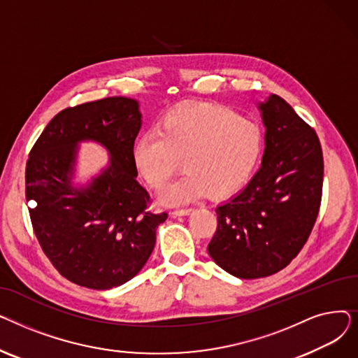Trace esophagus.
Masks as SVG:
<instances>
[{
    "label": "esophagus",
    "mask_w": 358,
    "mask_h": 358,
    "mask_svg": "<svg viewBox=\"0 0 358 358\" xmlns=\"http://www.w3.org/2000/svg\"><path fill=\"white\" fill-rule=\"evenodd\" d=\"M193 212V209H177V210H173L171 215L173 216H187L190 215Z\"/></svg>",
    "instance_id": "obj_1"
}]
</instances>
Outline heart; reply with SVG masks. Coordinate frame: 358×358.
Masks as SVG:
<instances>
[{"label": "heart", "mask_w": 358, "mask_h": 358, "mask_svg": "<svg viewBox=\"0 0 358 358\" xmlns=\"http://www.w3.org/2000/svg\"><path fill=\"white\" fill-rule=\"evenodd\" d=\"M262 150L261 127L235 110L213 103H185L168 110L158 131L142 134L131 148L136 171L158 190L180 166L184 174L159 194L168 206L208 193L227 199L252 176Z\"/></svg>", "instance_id": "b5f03b06"}]
</instances>
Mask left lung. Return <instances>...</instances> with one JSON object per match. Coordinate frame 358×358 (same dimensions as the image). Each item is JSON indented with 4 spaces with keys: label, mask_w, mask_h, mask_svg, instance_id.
Here are the masks:
<instances>
[{
    "label": "left lung",
    "mask_w": 358,
    "mask_h": 358,
    "mask_svg": "<svg viewBox=\"0 0 358 358\" xmlns=\"http://www.w3.org/2000/svg\"><path fill=\"white\" fill-rule=\"evenodd\" d=\"M257 107L266 127L261 166L245 189L217 206L208 245L216 264L238 278L285 268L306 243L322 196L324 158L315 130L275 94Z\"/></svg>",
    "instance_id": "obj_1"
}]
</instances>
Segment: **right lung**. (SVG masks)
<instances>
[{
	"label": "right lung",
	"mask_w": 358,
	"mask_h": 358,
	"mask_svg": "<svg viewBox=\"0 0 358 358\" xmlns=\"http://www.w3.org/2000/svg\"><path fill=\"white\" fill-rule=\"evenodd\" d=\"M142 127L139 101L108 97L69 107L30 150L26 199L34 234L55 268L72 283L108 290L134 278L150 257L166 213L148 212L131 148ZM96 141L109 162L85 185L74 181L78 148Z\"/></svg>",
	"instance_id": "add662e5"
}]
</instances>
